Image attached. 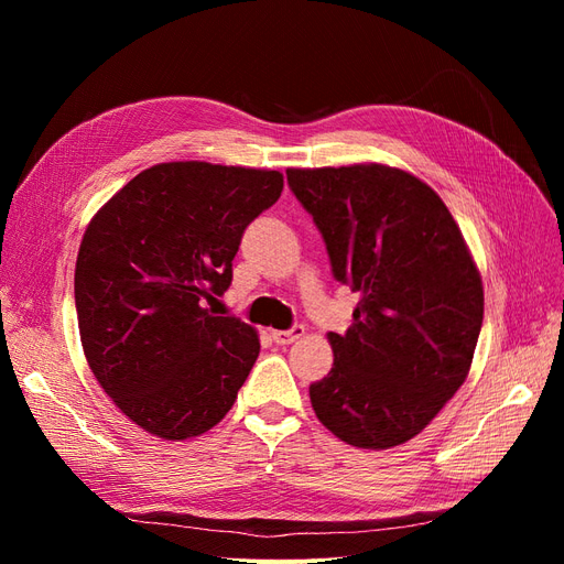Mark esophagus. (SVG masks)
Wrapping results in <instances>:
<instances>
[{
  "label": "esophagus",
  "instance_id": "34e87169",
  "mask_svg": "<svg viewBox=\"0 0 564 564\" xmlns=\"http://www.w3.org/2000/svg\"><path fill=\"white\" fill-rule=\"evenodd\" d=\"M301 336H305V327L303 324H294L292 329H275L272 332V340H275L278 346H289V344H294V340H299Z\"/></svg>",
  "mask_w": 564,
  "mask_h": 564
}]
</instances>
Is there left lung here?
<instances>
[{
	"label": "left lung",
	"instance_id": "obj_1",
	"mask_svg": "<svg viewBox=\"0 0 564 564\" xmlns=\"http://www.w3.org/2000/svg\"><path fill=\"white\" fill-rule=\"evenodd\" d=\"M332 272L360 294L334 367L311 386L317 419L352 447L419 435L464 386L482 327V280L431 185L383 164L286 169Z\"/></svg>",
	"mask_w": 564,
	"mask_h": 564
}]
</instances>
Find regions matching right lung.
Here are the masks:
<instances>
[{
  "mask_svg": "<svg viewBox=\"0 0 564 564\" xmlns=\"http://www.w3.org/2000/svg\"><path fill=\"white\" fill-rule=\"evenodd\" d=\"M282 187L265 169L164 162L91 218L75 265L82 348L143 431L197 437L235 404L261 344L247 322L207 303L230 286L247 226Z\"/></svg>",
  "mask_w": 564,
  "mask_h": 564,
  "instance_id": "1",
  "label": "right lung"
}]
</instances>
